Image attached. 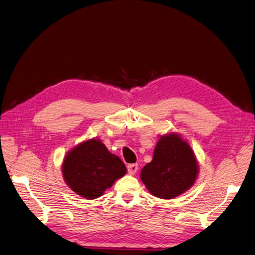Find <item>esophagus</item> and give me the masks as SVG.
<instances>
[{"label": "esophagus", "instance_id": "1", "mask_svg": "<svg viewBox=\"0 0 255 255\" xmlns=\"http://www.w3.org/2000/svg\"><path fill=\"white\" fill-rule=\"evenodd\" d=\"M127 170H128L129 174H134L136 172V170H138V165H136V164H129L127 166Z\"/></svg>", "mask_w": 255, "mask_h": 255}]
</instances>
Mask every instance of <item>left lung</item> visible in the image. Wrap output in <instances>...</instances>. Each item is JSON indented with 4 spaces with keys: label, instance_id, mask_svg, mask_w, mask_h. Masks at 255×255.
<instances>
[{
    "label": "left lung",
    "instance_id": "1",
    "mask_svg": "<svg viewBox=\"0 0 255 255\" xmlns=\"http://www.w3.org/2000/svg\"><path fill=\"white\" fill-rule=\"evenodd\" d=\"M198 164L186 141L175 133L160 136L153 159L141 170V180L156 197L171 199L193 186Z\"/></svg>",
    "mask_w": 255,
    "mask_h": 255
}]
</instances>
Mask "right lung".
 <instances>
[{
	"label": "right lung",
	"instance_id": "add662e5",
	"mask_svg": "<svg viewBox=\"0 0 255 255\" xmlns=\"http://www.w3.org/2000/svg\"><path fill=\"white\" fill-rule=\"evenodd\" d=\"M127 169L119 156L111 154L99 139L81 143L65 156L62 173L65 183L86 199L100 197Z\"/></svg>",
	"mask_w": 255,
	"mask_h": 255
}]
</instances>
